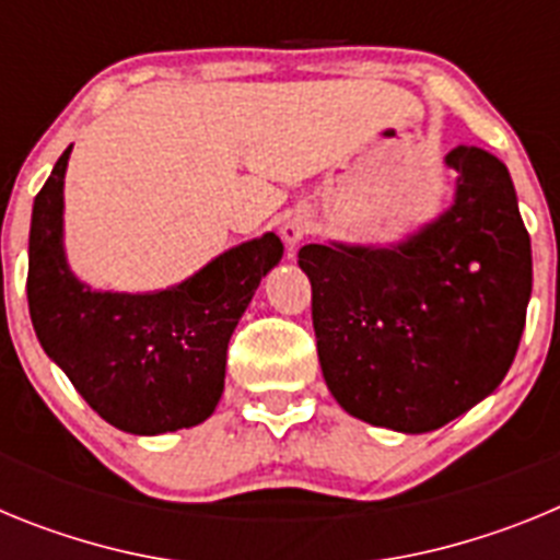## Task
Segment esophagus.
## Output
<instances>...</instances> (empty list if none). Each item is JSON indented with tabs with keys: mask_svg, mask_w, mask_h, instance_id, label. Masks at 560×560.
Masks as SVG:
<instances>
[{
	"mask_svg": "<svg viewBox=\"0 0 560 560\" xmlns=\"http://www.w3.org/2000/svg\"><path fill=\"white\" fill-rule=\"evenodd\" d=\"M308 232H311V215L305 210L289 212L283 221V226H280V235H283V241L289 249H294V246L300 244L305 235H308Z\"/></svg>",
	"mask_w": 560,
	"mask_h": 560,
	"instance_id": "34e87169",
	"label": "esophagus"
}]
</instances>
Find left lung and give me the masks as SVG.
I'll use <instances>...</instances> for the list:
<instances>
[{"label": "left lung", "mask_w": 560, "mask_h": 560, "mask_svg": "<svg viewBox=\"0 0 560 560\" xmlns=\"http://www.w3.org/2000/svg\"><path fill=\"white\" fill-rule=\"evenodd\" d=\"M454 205L393 246L308 244L316 353L339 407L423 434L479 404L516 359L533 291L530 235L511 173L459 145Z\"/></svg>", "instance_id": "obj_1"}]
</instances>
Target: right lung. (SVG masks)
Wrapping results in <instances>:
<instances>
[{"mask_svg":"<svg viewBox=\"0 0 560 560\" xmlns=\"http://www.w3.org/2000/svg\"><path fill=\"white\" fill-rule=\"evenodd\" d=\"M69 153L72 145L38 190L30 221L27 305L44 353L120 432L196 427L219 407L230 336L260 280L280 264L283 244L266 232L171 289L95 291L63 255Z\"/></svg>","mask_w":560,"mask_h":560,"instance_id":"obj_1","label":"right lung"}]
</instances>
